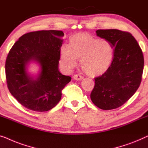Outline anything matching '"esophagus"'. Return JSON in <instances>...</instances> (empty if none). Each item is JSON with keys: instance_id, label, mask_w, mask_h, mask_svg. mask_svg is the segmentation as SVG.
Wrapping results in <instances>:
<instances>
[{"instance_id": "obj_1", "label": "esophagus", "mask_w": 148, "mask_h": 148, "mask_svg": "<svg viewBox=\"0 0 148 148\" xmlns=\"http://www.w3.org/2000/svg\"><path fill=\"white\" fill-rule=\"evenodd\" d=\"M83 78H84V77L79 74H74L73 76V79L76 80H82Z\"/></svg>"}]
</instances>
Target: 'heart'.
<instances>
[{
  "label": "heart",
  "instance_id": "b5f03b06",
  "mask_svg": "<svg viewBox=\"0 0 148 148\" xmlns=\"http://www.w3.org/2000/svg\"><path fill=\"white\" fill-rule=\"evenodd\" d=\"M60 57L63 67L70 70L80 59V66L88 76L95 77L105 73L113 59L114 48L110 41L101 39L88 33L72 35L69 45L60 47Z\"/></svg>",
  "mask_w": 148,
  "mask_h": 148
}]
</instances>
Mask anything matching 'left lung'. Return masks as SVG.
Masks as SVG:
<instances>
[{
    "mask_svg": "<svg viewBox=\"0 0 148 148\" xmlns=\"http://www.w3.org/2000/svg\"><path fill=\"white\" fill-rule=\"evenodd\" d=\"M98 37L111 43L113 59L107 71L95 78L91 101L100 109H116L135 94L141 81L143 65L142 51L131 33L118 29H99Z\"/></svg>",
    "mask_w": 148,
    "mask_h": 148,
    "instance_id": "obj_1",
    "label": "left lung"
}]
</instances>
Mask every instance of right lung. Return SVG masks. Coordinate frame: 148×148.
<instances>
[{
    "instance_id": "obj_1",
    "label": "right lung",
    "mask_w": 148,
    "mask_h": 148,
    "mask_svg": "<svg viewBox=\"0 0 148 148\" xmlns=\"http://www.w3.org/2000/svg\"><path fill=\"white\" fill-rule=\"evenodd\" d=\"M62 31H37L22 35L12 47L5 64L8 88L18 103L34 111H47L59 103L62 90L71 77L58 68ZM31 63L39 66L36 75L28 72Z\"/></svg>"
}]
</instances>
